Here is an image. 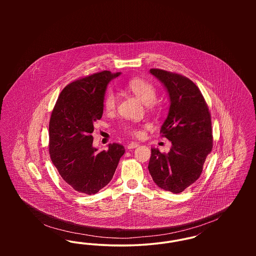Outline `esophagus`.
Here are the masks:
<instances>
[{
	"mask_svg": "<svg viewBox=\"0 0 256 256\" xmlns=\"http://www.w3.org/2000/svg\"><path fill=\"white\" fill-rule=\"evenodd\" d=\"M138 146H139V144H138V143L132 142V143H130V144L128 145V150H132V148H137Z\"/></svg>",
	"mask_w": 256,
	"mask_h": 256,
	"instance_id": "1",
	"label": "esophagus"
}]
</instances>
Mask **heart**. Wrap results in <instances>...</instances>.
<instances>
[{
    "instance_id": "b5f03b06",
    "label": "heart",
    "mask_w": 256,
    "mask_h": 256,
    "mask_svg": "<svg viewBox=\"0 0 256 256\" xmlns=\"http://www.w3.org/2000/svg\"><path fill=\"white\" fill-rule=\"evenodd\" d=\"M126 88L132 93H134L136 97L140 100H142L144 104H148L150 108H154L156 106L154 100H156L158 91L156 86L148 80L141 78H132L126 82ZM116 106L117 95L113 90L108 89L104 97V108L108 112H112L116 108ZM122 130L124 134H130L134 136L139 134V130H137V128L132 124H126L122 126Z\"/></svg>"
}]
</instances>
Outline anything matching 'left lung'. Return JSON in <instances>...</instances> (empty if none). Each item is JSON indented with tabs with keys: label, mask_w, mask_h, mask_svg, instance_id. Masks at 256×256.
I'll list each match as a JSON object with an SVG mask.
<instances>
[{
	"label": "left lung",
	"mask_w": 256,
	"mask_h": 256,
	"mask_svg": "<svg viewBox=\"0 0 256 256\" xmlns=\"http://www.w3.org/2000/svg\"><path fill=\"white\" fill-rule=\"evenodd\" d=\"M150 72L166 87L170 106L160 134L172 142L168 154L152 148L148 169L156 185L182 193L202 174L213 148L211 115L198 87L180 74L161 69Z\"/></svg>",
	"instance_id": "1"
}]
</instances>
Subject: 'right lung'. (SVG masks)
I'll use <instances>...</instances> for the list:
<instances>
[{
  "mask_svg": "<svg viewBox=\"0 0 256 256\" xmlns=\"http://www.w3.org/2000/svg\"><path fill=\"white\" fill-rule=\"evenodd\" d=\"M120 74L102 71L74 80L61 91L52 111L50 160L64 182L78 193L93 195L106 186L124 154L117 143L98 152L91 135L93 124L102 116L106 86Z\"/></svg>",
  "mask_w": 256,
  "mask_h": 256,
  "instance_id": "1",
  "label": "right lung"
}]
</instances>
